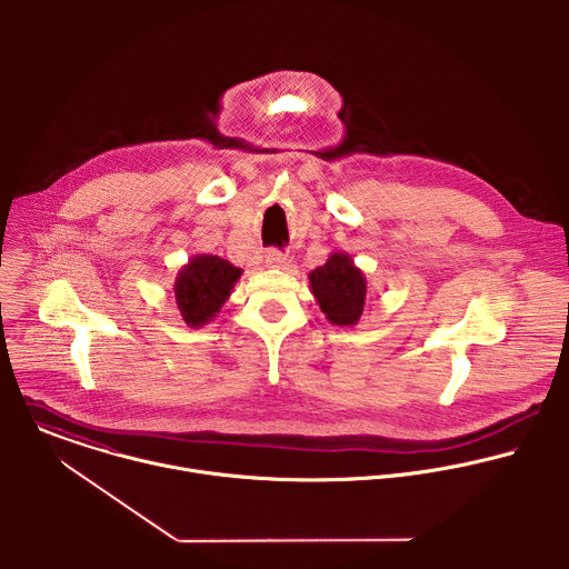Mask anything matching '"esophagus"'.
<instances>
[{"instance_id":"obj_1","label":"esophagus","mask_w":569,"mask_h":569,"mask_svg":"<svg viewBox=\"0 0 569 569\" xmlns=\"http://www.w3.org/2000/svg\"><path fill=\"white\" fill-rule=\"evenodd\" d=\"M266 263H268L270 268H283V266H286V254L279 252V250H268Z\"/></svg>"}]
</instances>
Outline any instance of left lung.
<instances>
[{
    "mask_svg": "<svg viewBox=\"0 0 569 569\" xmlns=\"http://www.w3.org/2000/svg\"><path fill=\"white\" fill-rule=\"evenodd\" d=\"M310 290L335 326H357L368 303V281L361 268L348 252H332L328 261L315 268L310 274Z\"/></svg>",
    "mask_w": 569,
    "mask_h": 569,
    "instance_id": "1",
    "label": "left lung"
}]
</instances>
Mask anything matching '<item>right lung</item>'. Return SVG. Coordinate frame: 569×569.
<instances>
[{
  "mask_svg": "<svg viewBox=\"0 0 569 569\" xmlns=\"http://www.w3.org/2000/svg\"><path fill=\"white\" fill-rule=\"evenodd\" d=\"M243 270L217 254H194L177 272L174 301L190 328L210 323L228 301Z\"/></svg>",
  "mask_w": 569,
  "mask_h": 569,
  "instance_id": "right-lung-1",
  "label": "right lung"
}]
</instances>
